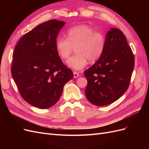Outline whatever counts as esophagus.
Instances as JSON below:
<instances>
[{
	"instance_id": "34e87169",
	"label": "esophagus",
	"mask_w": 149,
	"mask_h": 149,
	"mask_svg": "<svg viewBox=\"0 0 149 149\" xmlns=\"http://www.w3.org/2000/svg\"><path fill=\"white\" fill-rule=\"evenodd\" d=\"M73 75L74 78H77L79 76V74L78 73H76V72H73Z\"/></svg>"
}]
</instances>
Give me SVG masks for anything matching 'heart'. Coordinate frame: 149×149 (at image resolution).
<instances>
[{"label": "heart", "mask_w": 149, "mask_h": 149, "mask_svg": "<svg viewBox=\"0 0 149 149\" xmlns=\"http://www.w3.org/2000/svg\"><path fill=\"white\" fill-rule=\"evenodd\" d=\"M105 36L96 31L91 26L78 25L68 30L67 38L60 36L56 40L55 47L58 56L65 60L75 48L76 54L70 57L66 64L74 70H80L90 63L96 61L104 50Z\"/></svg>", "instance_id": "obj_1"}]
</instances>
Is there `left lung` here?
<instances>
[{
	"label": "left lung",
	"mask_w": 149,
	"mask_h": 149,
	"mask_svg": "<svg viewBox=\"0 0 149 149\" xmlns=\"http://www.w3.org/2000/svg\"><path fill=\"white\" fill-rule=\"evenodd\" d=\"M134 68V55L125 36L118 29H111L106 33L102 55L84 71L88 101L102 106L118 100L127 91Z\"/></svg>",
	"instance_id": "8db88e82"
}]
</instances>
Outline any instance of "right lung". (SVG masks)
<instances>
[{
	"mask_svg": "<svg viewBox=\"0 0 149 149\" xmlns=\"http://www.w3.org/2000/svg\"><path fill=\"white\" fill-rule=\"evenodd\" d=\"M65 22L53 19L21 38L13 53L12 78L24 100L47 109L60 100L64 85L73 78L56 50V40Z\"/></svg>",
	"mask_w": 149,
	"mask_h": 149,
	"instance_id": "right-lung-1",
	"label": "right lung"
}]
</instances>
